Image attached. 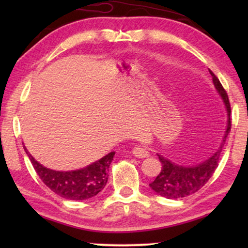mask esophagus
I'll use <instances>...</instances> for the list:
<instances>
[{"label": "esophagus", "mask_w": 248, "mask_h": 248, "mask_svg": "<svg viewBox=\"0 0 248 248\" xmlns=\"http://www.w3.org/2000/svg\"><path fill=\"white\" fill-rule=\"evenodd\" d=\"M133 155L138 158H147L149 157V151L144 147H141V145H137V147L133 148Z\"/></svg>", "instance_id": "obj_1"}]
</instances>
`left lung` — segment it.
I'll list each match as a JSON object with an SVG mask.
<instances>
[{
    "label": "left lung",
    "instance_id": "obj_1",
    "mask_svg": "<svg viewBox=\"0 0 248 248\" xmlns=\"http://www.w3.org/2000/svg\"><path fill=\"white\" fill-rule=\"evenodd\" d=\"M209 72L212 76L216 89L218 90L220 96L223 99L227 113H228V123H227L225 137H223L220 148L211 158H209L208 160L202 162V164L193 166V167H183V166L176 165L174 162L169 161L168 159L162 157V155H158L159 160L162 165L161 171L159 172L155 181L149 185L155 193L167 199L186 198V196L198 192L200 188H202L206 184V182L211 178L213 172L218 167L220 155H221L226 139L230 132V127H232V120H230L232 108H230L228 94H227L222 84L220 83L218 78L215 76V73L211 70H209Z\"/></svg>",
    "mask_w": 248,
    "mask_h": 248
}]
</instances>
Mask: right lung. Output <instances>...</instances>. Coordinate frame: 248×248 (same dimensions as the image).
<instances>
[{"label": "right lung", "mask_w": 248, "mask_h": 248, "mask_svg": "<svg viewBox=\"0 0 248 248\" xmlns=\"http://www.w3.org/2000/svg\"><path fill=\"white\" fill-rule=\"evenodd\" d=\"M25 150L44 184L55 194L74 201L93 198L103 191L108 181L110 162L115 155V152H110L100 160L79 170L56 171L44 167L32 158L26 148Z\"/></svg>", "instance_id": "obj_1"}]
</instances>
